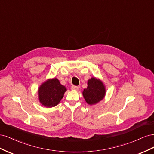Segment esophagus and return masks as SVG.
<instances>
[{
	"label": "esophagus",
	"mask_w": 154,
	"mask_h": 154,
	"mask_svg": "<svg viewBox=\"0 0 154 154\" xmlns=\"http://www.w3.org/2000/svg\"><path fill=\"white\" fill-rule=\"evenodd\" d=\"M79 88H80V87H79L78 86H76V85H72V86L71 87V89H72V90L78 91V90H79Z\"/></svg>",
	"instance_id": "34e87169"
}]
</instances>
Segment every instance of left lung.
<instances>
[{
  "label": "left lung",
  "instance_id": "obj_1",
  "mask_svg": "<svg viewBox=\"0 0 154 154\" xmlns=\"http://www.w3.org/2000/svg\"><path fill=\"white\" fill-rule=\"evenodd\" d=\"M105 94V88L103 83L95 78L88 81V87L83 91V97L89 105L97 103L103 98Z\"/></svg>",
  "mask_w": 154,
  "mask_h": 154
}]
</instances>
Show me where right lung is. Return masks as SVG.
<instances>
[{"label":"right lung","instance_id":"obj_1","mask_svg":"<svg viewBox=\"0 0 154 154\" xmlns=\"http://www.w3.org/2000/svg\"><path fill=\"white\" fill-rule=\"evenodd\" d=\"M66 88L60 84L57 78H53L44 82L38 89L40 103L47 107L57 105L63 97Z\"/></svg>","mask_w":154,"mask_h":154}]
</instances>
